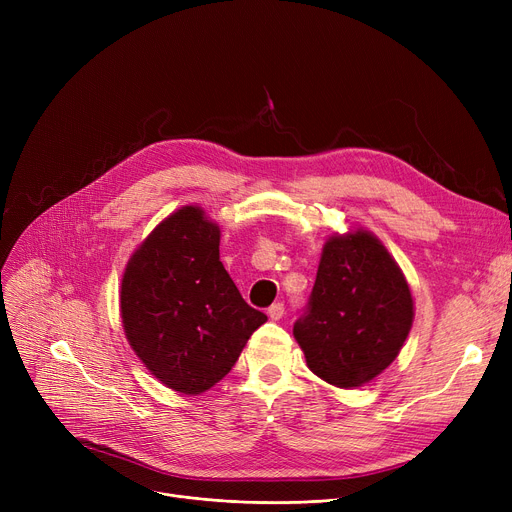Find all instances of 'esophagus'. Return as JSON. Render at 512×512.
Segmentation results:
<instances>
[{
    "label": "esophagus",
    "instance_id": "esophagus-1",
    "mask_svg": "<svg viewBox=\"0 0 512 512\" xmlns=\"http://www.w3.org/2000/svg\"><path fill=\"white\" fill-rule=\"evenodd\" d=\"M267 313H270V317H272L274 321L282 319V317H284V303H274L270 309H267Z\"/></svg>",
    "mask_w": 512,
    "mask_h": 512
}]
</instances>
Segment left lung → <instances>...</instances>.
<instances>
[{
  "label": "left lung",
  "instance_id": "8db88e82",
  "mask_svg": "<svg viewBox=\"0 0 512 512\" xmlns=\"http://www.w3.org/2000/svg\"><path fill=\"white\" fill-rule=\"evenodd\" d=\"M413 315L400 267L378 238L359 228L328 238L292 334L317 378L359 388L398 357Z\"/></svg>",
  "mask_w": 512,
  "mask_h": 512
}]
</instances>
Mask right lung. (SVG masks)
I'll use <instances>...</instances> for the list:
<instances>
[{
	"label": "right lung",
	"mask_w": 512,
	"mask_h": 512,
	"mask_svg": "<svg viewBox=\"0 0 512 512\" xmlns=\"http://www.w3.org/2000/svg\"><path fill=\"white\" fill-rule=\"evenodd\" d=\"M124 334L155 378L201 394L230 373L267 315L249 307L220 261V226L186 205L132 253L120 288Z\"/></svg>",
	"instance_id": "right-lung-1"
}]
</instances>
